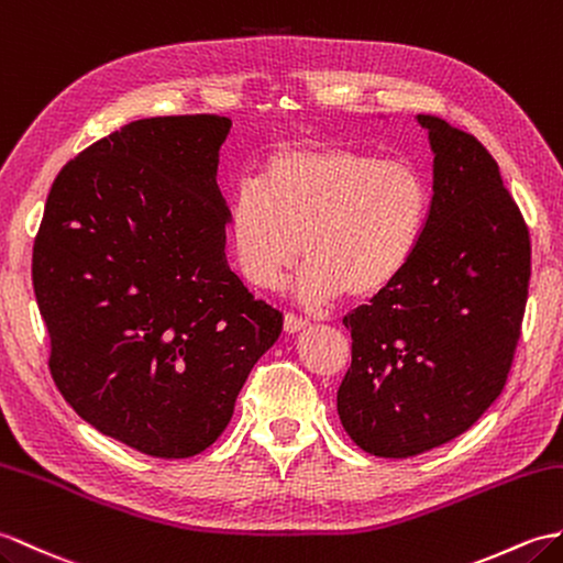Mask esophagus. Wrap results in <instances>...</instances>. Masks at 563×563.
<instances>
[{
	"instance_id": "obj_1",
	"label": "esophagus",
	"mask_w": 563,
	"mask_h": 563,
	"mask_svg": "<svg viewBox=\"0 0 563 563\" xmlns=\"http://www.w3.org/2000/svg\"><path fill=\"white\" fill-rule=\"evenodd\" d=\"M309 325V321L307 319H302V317H297L295 311H287L285 313V319H283V329L287 331V333H299V331H305Z\"/></svg>"
}]
</instances>
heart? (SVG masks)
Returning <instances> with one entry per match:
<instances>
[{
    "label": "heart",
    "instance_id": "b5f03b06",
    "mask_svg": "<svg viewBox=\"0 0 563 563\" xmlns=\"http://www.w3.org/2000/svg\"><path fill=\"white\" fill-rule=\"evenodd\" d=\"M431 201L429 177L410 161L347 146L278 151L261 179L232 191L234 258L246 283L276 290L302 252L295 292L305 305L367 299L412 264Z\"/></svg>",
    "mask_w": 563,
    "mask_h": 563
}]
</instances>
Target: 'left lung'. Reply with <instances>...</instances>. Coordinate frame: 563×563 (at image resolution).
<instances>
[{
  "label": "left lung",
  "instance_id": "1",
  "mask_svg": "<svg viewBox=\"0 0 563 563\" xmlns=\"http://www.w3.org/2000/svg\"><path fill=\"white\" fill-rule=\"evenodd\" d=\"M434 201L402 276L343 319L352 362L338 388L347 437L378 459L449 443L499 398L520 341L530 232L492 153L434 114Z\"/></svg>",
  "mask_w": 563,
  "mask_h": 563
}]
</instances>
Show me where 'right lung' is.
Instances as JSON below:
<instances>
[{
    "instance_id": "right-lung-1",
    "label": "right lung",
    "mask_w": 563,
    "mask_h": 563,
    "mask_svg": "<svg viewBox=\"0 0 563 563\" xmlns=\"http://www.w3.org/2000/svg\"><path fill=\"white\" fill-rule=\"evenodd\" d=\"M228 117L136 120L59 169L33 244L49 374L104 437L189 459L225 431L283 313L228 266Z\"/></svg>"
}]
</instances>
